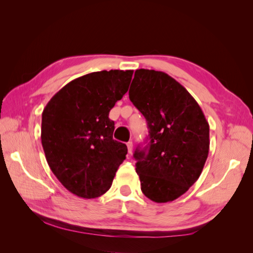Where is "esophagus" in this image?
<instances>
[{"mask_svg": "<svg viewBox=\"0 0 253 253\" xmlns=\"http://www.w3.org/2000/svg\"><path fill=\"white\" fill-rule=\"evenodd\" d=\"M126 145H127V151H128V153H129V154H132V152H133V142H132V141H128V142L126 143Z\"/></svg>", "mask_w": 253, "mask_h": 253, "instance_id": "1", "label": "esophagus"}]
</instances>
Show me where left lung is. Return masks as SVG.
I'll return each instance as SVG.
<instances>
[{"label":"left lung","mask_w":253,"mask_h":253,"mask_svg":"<svg viewBox=\"0 0 253 253\" xmlns=\"http://www.w3.org/2000/svg\"><path fill=\"white\" fill-rule=\"evenodd\" d=\"M129 100L143 115L148 144L134 152L142 193L168 203L198 179L209 153V124L201 106L180 83L164 72L137 70Z\"/></svg>","instance_id":"left-lung-1"}]
</instances>
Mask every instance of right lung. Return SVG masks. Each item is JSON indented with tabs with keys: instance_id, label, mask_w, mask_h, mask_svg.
I'll return each instance as SVG.
<instances>
[{
	"instance_id": "right-lung-1",
	"label": "right lung",
	"mask_w": 253,
	"mask_h": 253,
	"mask_svg": "<svg viewBox=\"0 0 253 253\" xmlns=\"http://www.w3.org/2000/svg\"><path fill=\"white\" fill-rule=\"evenodd\" d=\"M133 71L84 75L67 83L42 113L41 140L58 180L82 198H96L111 186L127 148L114 140L115 103L124 97Z\"/></svg>"
}]
</instances>
